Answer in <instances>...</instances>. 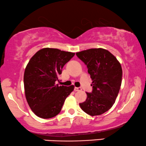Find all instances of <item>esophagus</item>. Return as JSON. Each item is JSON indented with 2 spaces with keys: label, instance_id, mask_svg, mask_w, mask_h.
<instances>
[{
  "label": "esophagus",
  "instance_id": "obj_1",
  "mask_svg": "<svg viewBox=\"0 0 146 146\" xmlns=\"http://www.w3.org/2000/svg\"><path fill=\"white\" fill-rule=\"evenodd\" d=\"M81 90H82V88H81L80 87H75L74 88L75 91H80Z\"/></svg>",
  "mask_w": 146,
  "mask_h": 146
}]
</instances>
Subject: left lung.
<instances>
[{"label": "left lung", "mask_w": 146, "mask_h": 146, "mask_svg": "<svg viewBox=\"0 0 146 146\" xmlns=\"http://www.w3.org/2000/svg\"><path fill=\"white\" fill-rule=\"evenodd\" d=\"M76 56L88 68L92 82V92L80 103L82 111L95 116L112 107L120 90L122 80L121 66L117 58L103 48H92L77 52Z\"/></svg>", "instance_id": "left-lung-1"}]
</instances>
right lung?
Instances as JSON below:
<instances>
[{"label": "right lung", "mask_w": 146, "mask_h": 146, "mask_svg": "<svg viewBox=\"0 0 146 146\" xmlns=\"http://www.w3.org/2000/svg\"><path fill=\"white\" fill-rule=\"evenodd\" d=\"M74 53L43 48L30 59L24 73L25 94L28 105L37 117L50 119L59 114L74 85L56 84L64 66Z\"/></svg>", "instance_id": "right-lung-1"}]
</instances>
